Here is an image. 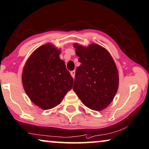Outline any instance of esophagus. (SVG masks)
Here are the masks:
<instances>
[{
    "label": "esophagus",
    "mask_w": 149,
    "mask_h": 149,
    "mask_svg": "<svg viewBox=\"0 0 149 149\" xmlns=\"http://www.w3.org/2000/svg\"><path fill=\"white\" fill-rule=\"evenodd\" d=\"M70 74L72 75V77H73V79H74V77H75V70L71 71V72H70Z\"/></svg>",
    "instance_id": "34e87169"
}]
</instances>
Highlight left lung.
<instances>
[{"label": "left lung", "mask_w": 149, "mask_h": 149, "mask_svg": "<svg viewBox=\"0 0 149 149\" xmlns=\"http://www.w3.org/2000/svg\"><path fill=\"white\" fill-rule=\"evenodd\" d=\"M80 66L77 68L73 90L86 107L101 111L111 103L118 88V72L112 57L103 46L74 44Z\"/></svg>", "instance_id": "1"}]
</instances>
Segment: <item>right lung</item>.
<instances>
[{
	"instance_id": "obj_1",
	"label": "right lung",
	"mask_w": 149,
	"mask_h": 149,
	"mask_svg": "<svg viewBox=\"0 0 149 149\" xmlns=\"http://www.w3.org/2000/svg\"><path fill=\"white\" fill-rule=\"evenodd\" d=\"M60 50L51 44L38 48L25 63L22 81L30 100L42 109L61 103L72 88L73 78L59 58Z\"/></svg>"
}]
</instances>
